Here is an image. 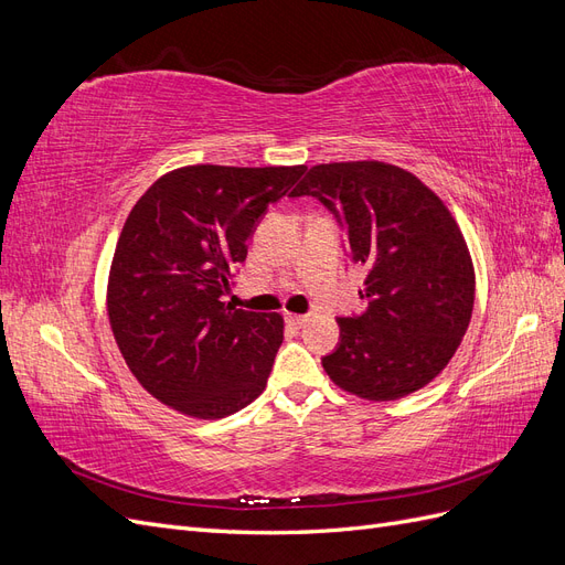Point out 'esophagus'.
Wrapping results in <instances>:
<instances>
[{"mask_svg": "<svg viewBox=\"0 0 565 565\" xmlns=\"http://www.w3.org/2000/svg\"><path fill=\"white\" fill-rule=\"evenodd\" d=\"M311 316H297V313H287V322L292 324V328H303L306 322H309Z\"/></svg>", "mask_w": 565, "mask_h": 565, "instance_id": "34e87169", "label": "esophagus"}]
</instances>
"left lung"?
Instances as JSON below:
<instances>
[{
	"instance_id": "left-lung-1",
	"label": "left lung",
	"mask_w": 565,
	"mask_h": 565,
	"mask_svg": "<svg viewBox=\"0 0 565 565\" xmlns=\"http://www.w3.org/2000/svg\"><path fill=\"white\" fill-rule=\"evenodd\" d=\"M313 195L365 268V311L337 318L330 380L365 401H398L443 372L465 337L476 295L471 254L443 200L415 174L377 160L316 164L292 191Z\"/></svg>"
}]
</instances>
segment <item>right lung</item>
<instances>
[{
    "label": "right lung",
    "mask_w": 565,
    "mask_h": 565,
    "mask_svg": "<svg viewBox=\"0 0 565 565\" xmlns=\"http://www.w3.org/2000/svg\"><path fill=\"white\" fill-rule=\"evenodd\" d=\"M303 172V164L181 167L129 212L108 278L110 330L134 377L177 413L221 419L266 388L282 316L233 309L221 297L256 221Z\"/></svg>",
    "instance_id": "right-lung-1"
}]
</instances>
